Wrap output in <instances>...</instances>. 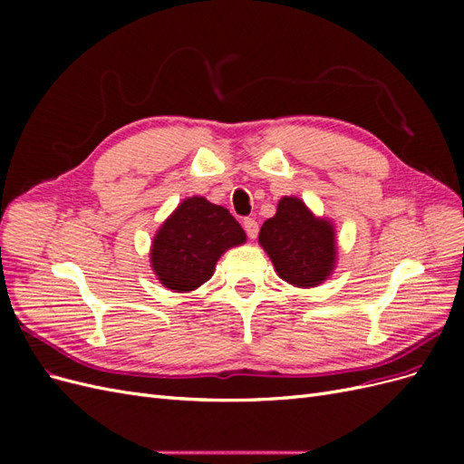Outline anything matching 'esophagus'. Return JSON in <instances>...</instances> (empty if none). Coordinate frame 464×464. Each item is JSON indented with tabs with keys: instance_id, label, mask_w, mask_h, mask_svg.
Listing matches in <instances>:
<instances>
[{
	"instance_id": "esophagus-1",
	"label": "esophagus",
	"mask_w": 464,
	"mask_h": 464,
	"mask_svg": "<svg viewBox=\"0 0 464 464\" xmlns=\"http://www.w3.org/2000/svg\"><path fill=\"white\" fill-rule=\"evenodd\" d=\"M244 230L249 237H257V232H259V224L256 218H244Z\"/></svg>"
}]
</instances>
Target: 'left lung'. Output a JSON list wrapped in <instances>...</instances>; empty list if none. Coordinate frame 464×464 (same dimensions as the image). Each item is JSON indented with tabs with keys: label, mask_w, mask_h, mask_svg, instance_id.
Masks as SVG:
<instances>
[{
	"label": "left lung",
	"mask_w": 464,
	"mask_h": 464,
	"mask_svg": "<svg viewBox=\"0 0 464 464\" xmlns=\"http://www.w3.org/2000/svg\"><path fill=\"white\" fill-rule=\"evenodd\" d=\"M259 244L278 276L294 286H315L334 266L333 227L327 220L315 218L296 198L278 201L276 215L263 222Z\"/></svg>",
	"instance_id": "left-lung-1"
}]
</instances>
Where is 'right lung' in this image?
<instances>
[{"mask_svg": "<svg viewBox=\"0 0 464 464\" xmlns=\"http://www.w3.org/2000/svg\"><path fill=\"white\" fill-rule=\"evenodd\" d=\"M246 242V232L224 207L191 198L174 210L152 242L150 263L160 283L178 292L201 286L218 257Z\"/></svg>", "mask_w": 464, "mask_h": 464, "instance_id": "right-lung-1", "label": "right lung"}]
</instances>
